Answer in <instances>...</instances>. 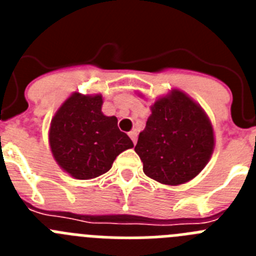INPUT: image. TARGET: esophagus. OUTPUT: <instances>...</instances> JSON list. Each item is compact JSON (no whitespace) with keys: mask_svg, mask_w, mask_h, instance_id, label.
Returning <instances> with one entry per match:
<instances>
[{"mask_svg":"<svg viewBox=\"0 0 256 256\" xmlns=\"http://www.w3.org/2000/svg\"><path fill=\"white\" fill-rule=\"evenodd\" d=\"M128 134H130V140H132V141H133V144H136V142H137V132H136V130H130V132L128 133Z\"/></svg>","mask_w":256,"mask_h":256,"instance_id":"34e87169","label":"esophagus"}]
</instances>
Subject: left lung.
<instances>
[{
    "instance_id": "1",
    "label": "left lung",
    "mask_w": 256,
    "mask_h": 256,
    "mask_svg": "<svg viewBox=\"0 0 256 256\" xmlns=\"http://www.w3.org/2000/svg\"><path fill=\"white\" fill-rule=\"evenodd\" d=\"M214 130L198 104L173 90L151 105L134 151L148 177L169 186L195 178L212 158Z\"/></svg>"
}]
</instances>
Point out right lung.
Wrapping results in <instances>:
<instances>
[{"instance_id":"1","label":"right lung","mask_w":256,"mask_h":256,"mask_svg":"<svg viewBox=\"0 0 256 256\" xmlns=\"http://www.w3.org/2000/svg\"><path fill=\"white\" fill-rule=\"evenodd\" d=\"M102 96L78 92L66 98L52 118L50 148L62 170L76 180H91L112 168L116 156L133 148L118 128L115 116L101 112Z\"/></svg>"}]
</instances>
